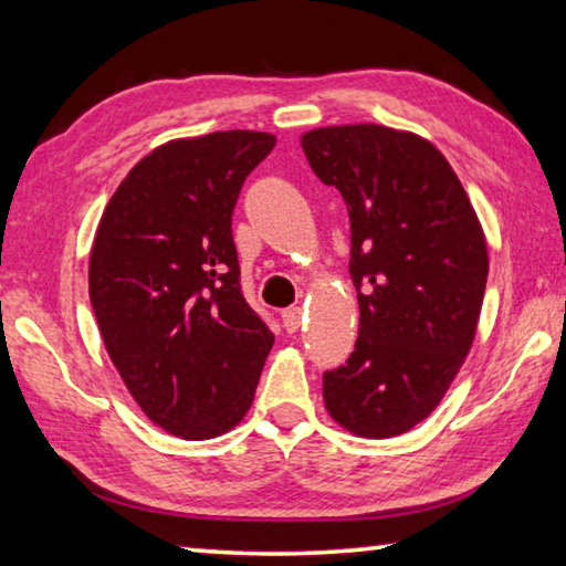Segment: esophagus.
Listing matches in <instances>:
<instances>
[{
  "label": "esophagus",
  "mask_w": 566,
  "mask_h": 566,
  "mask_svg": "<svg viewBox=\"0 0 566 566\" xmlns=\"http://www.w3.org/2000/svg\"><path fill=\"white\" fill-rule=\"evenodd\" d=\"M282 324L286 332H296L302 327V310L300 306H290V310L282 312Z\"/></svg>",
  "instance_id": "obj_1"
}]
</instances>
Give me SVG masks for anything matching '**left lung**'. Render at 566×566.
<instances>
[{
  "label": "left lung",
  "mask_w": 566,
  "mask_h": 566,
  "mask_svg": "<svg viewBox=\"0 0 566 566\" xmlns=\"http://www.w3.org/2000/svg\"><path fill=\"white\" fill-rule=\"evenodd\" d=\"M302 149L349 212L359 337L324 375V407L357 437L409 432L444 399L472 349L486 272L484 229L442 151L415 132L339 124Z\"/></svg>",
  "instance_id": "8db88e82"
}]
</instances>
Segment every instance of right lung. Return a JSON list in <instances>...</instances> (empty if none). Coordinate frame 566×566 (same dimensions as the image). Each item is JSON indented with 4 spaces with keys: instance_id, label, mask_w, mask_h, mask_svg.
Wrapping results in <instances>:
<instances>
[{
    "instance_id": "1",
    "label": "right lung",
    "mask_w": 566,
    "mask_h": 566,
    "mask_svg": "<svg viewBox=\"0 0 566 566\" xmlns=\"http://www.w3.org/2000/svg\"><path fill=\"white\" fill-rule=\"evenodd\" d=\"M274 145L249 129L171 139L122 179L94 234L90 300L109 359L142 411L191 442L244 419L274 344L232 239L239 189Z\"/></svg>"
}]
</instances>
